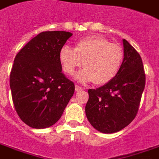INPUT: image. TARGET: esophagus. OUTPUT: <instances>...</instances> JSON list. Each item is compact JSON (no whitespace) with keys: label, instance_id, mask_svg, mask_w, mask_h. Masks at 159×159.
I'll return each mask as SVG.
<instances>
[{"label":"esophagus","instance_id":"1","mask_svg":"<svg viewBox=\"0 0 159 159\" xmlns=\"http://www.w3.org/2000/svg\"><path fill=\"white\" fill-rule=\"evenodd\" d=\"M75 90H76V92L82 91V90H83V88H82V87H80V86L78 85H76L75 86Z\"/></svg>","mask_w":159,"mask_h":159}]
</instances>
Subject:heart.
<instances>
[{
  "instance_id": "b5f03b06",
  "label": "heart",
  "mask_w": 159,
  "mask_h": 159,
  "mask_svg": "<svg viewBox=\"0 0 159 159\" xmlns=\"http://www.w3.org/2000/svg\"><path fill=\"white\" fill-rule=\"evenodd\" d=\"M59 57L66 73L73 76L83 64L85 69L77 75V79L103 85L117 75L124 53L118 44L98 35H92L79 39L74 49L67 45L62 47Z\"/></svg>"
}]
</instances>
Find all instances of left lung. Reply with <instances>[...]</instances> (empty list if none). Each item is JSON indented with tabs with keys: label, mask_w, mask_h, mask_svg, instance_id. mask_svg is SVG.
<instances>
[{
	"label": "left lung",
	"mask_w": 159,
	"mask_h": 159,
	"mask_svg": "<svg viewBox=\"0 0 159 159\" xmlns=\"http://www.w3.org/2000/svg\"><path fill=\"white\" fill-rule=\"evenodd\" d=\"M124 59L120 70L109 83L89 89L87 118L103 133H114L127 126L138 112L146 76L142 60L128 41L123 39Z\"/></svg>",
	"instance_id": "left-lung-1"
}]
</instances>
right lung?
<instances>
[{
    "label": "right lung",
    "instance_id": "obj_1",
    "mask_svg": "<svg viewBox=\"0 0 159 159\" xmlns=\"http://www.w3.org/2000/svg\"><path fill=\"white\" fill-rule=\"evenodd\" d=\"M72 35L66 31L42 32L21 49L14 59L10 88L20 119L35 129L58 121L75 91L62 72L59 54Z\"/></svg>",
    "mask_w": 159,
    "mask_h": 159
}]
</instances>
